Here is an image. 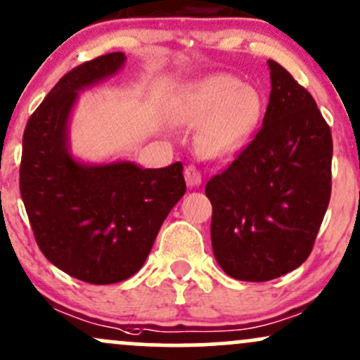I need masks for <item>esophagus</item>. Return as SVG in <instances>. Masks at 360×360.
I'll return each mask as SVG.
<instances>
[{
    "label": "esophagus",
    "instance_id": "obj_1",
    "mask_svg": "<svg viewBox=\"0 0 360 360\" xmlns=\"http://www.w3.org/2000/svg\"><path fill=\"white\" fill-rule=\"evenodd\" d=\"M184 177H186V183L189 186H200L201 184V172L195 167V165H188V167L184 169Z\"/></svg>",
    "mask_w": 360,
    "mask_h": 360
}]
</instances>
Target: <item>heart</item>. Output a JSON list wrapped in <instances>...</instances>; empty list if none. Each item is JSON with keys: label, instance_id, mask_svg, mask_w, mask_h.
Instances as JSON below:
<instances>
[{"label": "heart", "instance_id": "1", "mask_svg": "<svg viewBox=\"0 0 360 360\" xmlns=\"http://www.w3.org/2000/svg\"><path fill=\"white\" fill-rule=\"evenodd\" d=\"M262 114V97L252 86H240L232 75H213L186 97V117L203 128L207 147L227 153L243 147Z\"/></svg>", "mask_w": 360, "mask_h": 360}]
</instances>
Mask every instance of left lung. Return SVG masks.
I'll list each match as a JSON object with an SVG mask.
<instances>
[{"instance_id": "8db88e82", "label": "left lung", "mask_w": 360, "mask_h": 360, "mask_svg": "<svg viewBox=\"0 0 360 360\" xmlns=\"http://www.w3.org/2000/svg\"><path fill=\"white\" fill-rule=\"evenodd\" d=\"M263 124L205 186L212 246L232 278L266 282L306 262L330 203L333 140L313 96L276 61Z\"/></svg>"}]
</instances>
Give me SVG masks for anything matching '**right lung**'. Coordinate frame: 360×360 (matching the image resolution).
I'll use <instances>...</instances> for the list:
<instances>
[{
    "instance_id": "right-lung-1",
    "label": "right lung",
    "mask_w": 360,
    "mask_h": 360,
    "mask_svg": "<svg viewBox=\"0 0 360 360\" xmlns=\"http://www.w3.org/2000/svg\"><path fill=\"white\" fill-rule=\"evenodd\" d=\"M122 53L82 63L51 89L22 140L20 195L35 243L59 270L96 285L135 275L162 222L186 191L183 164L84 165L68 153L66 124L78 92L116 73Z\"/></svg>"
}]
</instances>
